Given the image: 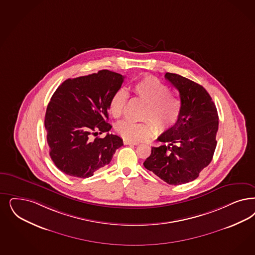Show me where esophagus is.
Returning <instances> with one entry per match:
<instances>
[{"mask_svg": "<svg viewBox=\"0 0 255 255\" xmlns=\"http://www.w3.org/2000/svg\"><path fill=\"white\" fill-rule=\"evenodd\" d=\"M123 143H124L125 145H133V146H134V145L136 146V145H138V144H139L138 142H134V141L129 140H124L123 141Z\"/></svg>", "mask_w": 255, "mask_h": 255, "instance_id": "obj_1", "label": "esophagus"}]
</instances>
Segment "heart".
<instances>
[{
	"instance_id": "heart-1",
	"label": "heart",
	"mask_w": 255,
	"mask_h": 255,
	"mask_svg": "<svg viewBox=\"0 0 255 255\" xmlns=\"http://www.w3.org/2000/svg\"><path fill=\"white\" fill-rule=\"evenodd\" d=\"M134 94L147 103L142 119L149 122L132 123L123 121L117 123L115 129L123 139L140 141L149 138L154 132L164 133L172 128L178 122L182 111V101L169 92V88L161 80L152 75H146L132 86ZM128 94L121 88L115 92L109 103V113L116 119L123 114Z\"/></svg>"
}]
</instances>
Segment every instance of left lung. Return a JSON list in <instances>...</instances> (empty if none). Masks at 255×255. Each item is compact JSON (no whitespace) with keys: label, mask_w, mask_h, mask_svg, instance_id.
<instances>
[{"label":"left lung","mask_w":255,"mask_h":255,"mask_svg":"<svg viewBox=\"0 0 255 255\" xmlns=\"http://www.w3.org/2000/svg\"><path fill=\"white\" fill-rule=\"evenodd\" d=\"M165 78L180 93L182 111L178 122L151 147L143 163L168 185L191 182L210 164L217 147L219 115L209 93L201 85L179 74L167 72Z\"/></svg>","instance_id":"1"}]
</instances>
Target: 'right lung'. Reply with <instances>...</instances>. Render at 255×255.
Instances as JSON below:
<instances>
[{
	"mask_svg": "<svg viewBox=\"0 0 255 255\" xmlns=\"http://www.w3.org/2000/svg\"><path fill=\"white\" fill-rule=\"evenodd\" d=\"M124 76L108 70L67 79L55 90L47 106L45 129L50 156L68 175L88 178L113 158L123 145L119 135L109 133V103L123 85ZM106 132L101 139L91 138Z\"/></svg>",
	"mask_w": 255,
	"mask_h": 255,
	"instance_id": "right-lung-1",
	"label": "right lung"
}]
</instances>
